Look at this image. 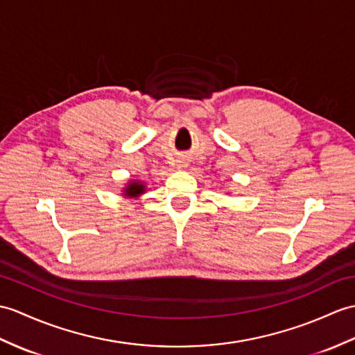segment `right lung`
<instances>
[{"label":"right lung","instance_id":"right-lung-1","mask_svg":"<svg viewBox=\"0 0 355 355\" xmlns=\"http://www.w3.org/2000/svg\"><path fill=\"white\" fill-rule=\"evenodd\" d=\"M123 198H139L146 193V183L140 180H128L125 186L121 189Z\"/></svg>","mask_w":355,"mask_h":355}]
</instances>
